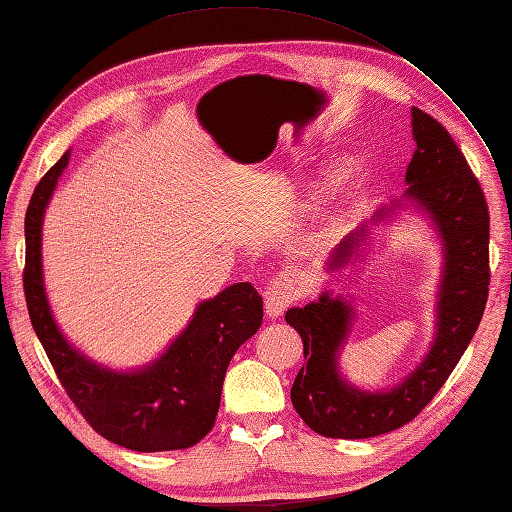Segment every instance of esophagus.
Wrapping results in <instances>:
<instances>
[{
	"label": "esophagus",
	"instance_id": "obj_1",
	"mask_svg": "<svg viewBox=\"0 0 512 512\" xmlns=\"http://www.w3.org/2000/svg\"><path fill=\"white\" fill-rule=\"evenodd\" d=\"M264 303H266V314L270 318H279L283 312L294 303V288L290 277L279 275L270 279L266 290H264Z\"/></svg>",
	"mask_w": 512,
	"mask_h": 512
}]
</instances>
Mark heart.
<instances>
[{
  "label": "heart",
  "instance_id": "heart-1",
  "mask_svg": "<svg viewBox=\"0 0 512 512\" xmlns=\"http://www.w3.org/2000/svg\"><path fill=\"white\" fill-rule=\"evenodd\" d=\"M351 176H353L351 168H342V170L331 174L329 176V183H327V194L329 196H338L342 189H344V185L351 181Z\"/></svg>",
  "mask_w": 512,
  "mask_h": 512
}]
</instances>
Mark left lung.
<instances>
[{
	"label": "left lung",
	"mask_w": 512,
	"mask_h": 512,
	"mask_svg": "<svg viewBox=\"0 0 512 512\" xmlns=\"http://www.w3.org/2000/svg\"><path fill=\"white\" fill-rule=\"evenodd\" d=\"M412 135L417 150L406 170L403 200L427 213L443 242L434 342L403 382L366 392L351 386L338 368L353 307L327 292L305 307H290L285 323L299 331L307 360L290 390L292 406L310 430L329 438H371L417 417L467 351L489 299V207L478 178L445 126L417 106L412 109ZM397 209L399 202H392L344 237L329 257V268L351 264L366 240L368 224L386 220Z\"/></svg>",
	"instance_id": "1"
}]
</instances>
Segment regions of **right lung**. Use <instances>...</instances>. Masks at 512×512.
Segmentation results:
<instances>
[{
  "label": "right lung",
  "instance_id": "1",
  "mask_svg": "<svg viewBox=\"0 0 512 512\" xmlns=\"http://www.w3.org/2000/svg\"><path fill=\"white\" fill-rule=\"evenodd\" d=\"M67 163L69 150L41 178L26 211L23 292L32 327L69 399L106 441L133 451L192 447L216 423L229 362L257 334L264 301L248 281L233 283L202 301L181 336L154 362L137 371H113L89 360L58 329L43 283V216Z\"/></svg>",
  "mask_w": 512,
  "mask_h": 512
}]
</instances>
